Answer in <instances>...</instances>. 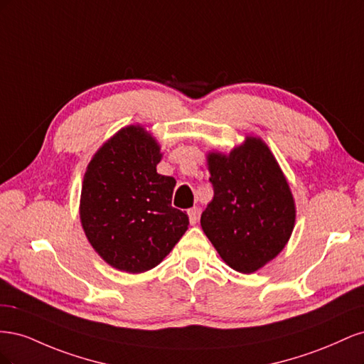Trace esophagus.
<instances>
[{"label": "esophagus", "mask_w": 364, "mask_h": 364, "mask_svg": "<svg viewBox=\"0 0 364 364\" xmlns=\"http://www.w3.org/2000/svg\"><path fill=\"white\" fill-rule=\"evenodd\" d=\"M199 214H200L199 208H191V209H188V217H190V223H191V225H196V223H197V220H199Z\"/></svg>", "instance_id": "1"}]
</instances>
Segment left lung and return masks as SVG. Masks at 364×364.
<instances>
[{
	"label": "left lung",
	"mask_w": 364,
	"mask_h": 364,
	"mask_svg": "<svg viewBox=\"0 0 364 364\" xmlns=\"http://www.w3.org/2000/svg\"><path fill=\"white\" fill-rule=\"evenodd\" d=\"M214 197L200 225L230 269L253 273L285 247L296 208L287 179L261 138L246 136L229 155H208Z\"/></svg>",
	"instance_id": "1"
}]
</instances>
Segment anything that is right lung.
I'll use <instances>...</instances> for the list:
<instances>
[{
    "instance_id": "add662e5",
    "label": "right lung",
    "mask_w": 364,
    "mask_h": 364,
    "mask_svg": "<svg viewBox=\"0 0 364 364\" xmlns=\"http://www.w3.org/2000/svg\"><path fill=\"white\" fill-rule=\"evenodd\" d=\"M161 158L146 129L127 126L105 142L86 168L83 230L98 255L121 272L156 267L188 229V215L171 206L174 178L156 171Z\"/></svg>"
}]
</instances>
